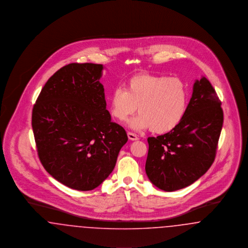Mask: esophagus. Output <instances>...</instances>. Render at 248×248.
Instances as JSON below:
<instances>
[{
	"mask_svg": "<svg viewBox=\"0 0 248 248\" xmlns=\"http://www.w3.org/2000/svg\"><path fill=\"white\" fill-rule=\"evenodd\" d=\"M127 136H128V139H129L130 140H139V137L136 134H134V133L128 132Z\"/></svg>",
	"mask_w": 248,
	"mask_h": 248,
	"instance_id": "esophagus-1",
	"label": "esophagus"
}]
</instances>
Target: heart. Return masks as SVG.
<instances>
[{"mask_svg":"<svg viewBox=\"0 0 248 248\" xmlns=\"http://www.w3.org/2000/svg\"><path fill=\"white\" fill-rule=\"evenodd\" d=\"M189 94L180 79L165 75L142 73L131 77L125 89L116 87L110 95V112L124 122L139 109L140 114L130 120V127L151 129L165 134L175 129L187 110Z\"/></svg>","mask_w":248,"mask_h":248,"instance_id":"heart-1","label":"heart"}]
</instances>
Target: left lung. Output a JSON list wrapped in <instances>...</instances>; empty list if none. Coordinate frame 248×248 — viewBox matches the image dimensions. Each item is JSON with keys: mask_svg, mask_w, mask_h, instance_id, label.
I'll list each match as a JSON object with an SVG mask.
<instances>
[{"mask_svg": "<svg viewBox=\"0 0 248 248\" xmlns=\"http://www.w3.org/2000/svg\"><path fill=\"white\" fill-rule=\"evenodd\" d=\"M223 124V110L212 84L203 76L193 84L184 118L175 129L148 138L145 165L158 189L175 191L203 176L215 160Z\"/></svg>", "mask_w": 248, "mask_h": 248, "instance_id": "1", "label": "left lung"}]
</instances>
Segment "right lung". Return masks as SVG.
I'll return each instance as SVG.
<instances>
[{
	"instance_id": "add662e5",
	"label": "right lung",
	"mask_w": 248,
	"mask_h": 248,
	"mask_svg": "<svg viewBox=\"0 0 248 248\" xmlns=\"http://www.w3.org/2000/svg\"><path fill=\"white\" fill-rule=\"evenodd\" d=\"M104 67L71 63L49 78L32 109L38 155L48 173L77 190L98 187L114 169L125 130L106 108Z\"/></svg>"
}]
</instances>
